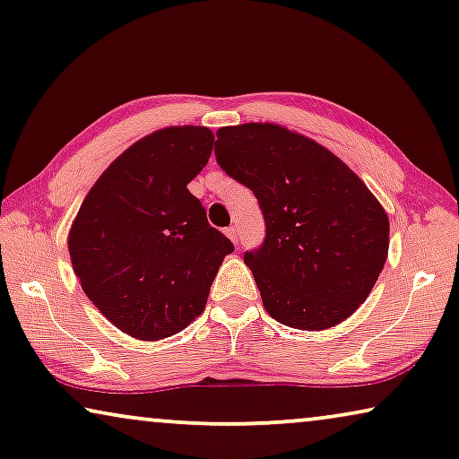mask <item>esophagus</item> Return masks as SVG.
Here are the masks:
<instances>
[{
  "mask_svg": "<svg viewBox=\"0 0 459 459\" xmlns=\"http://www.w3.org/2000/svg\"><path fill=\"white\" fill-rule=\"evenodd\" d=\"M224 232H227V237L230 238L232 243L238 245V230H237V227H229V229H224Z\"/></svg>",
  "mask_w": 459,
  "mask_h": 459,
  "instance_id": "obj_1",
  "label": "esophagus"
}]
</instances>
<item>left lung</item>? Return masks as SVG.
I'll list each match as a JSON object with an SVG mask.
<instances>
[{
  "label": "left lung",
  "instance_id": "8db88e82",
  "mask_svg": "<svg viewBox=\"0 0 459 459\" xmlns=\"http://www.w3.org/2000/svg\"><path fill=\"white\" fill-rule=\"evenodd\" d=\"M216 135V162L255 194L264 214V243L243 259L265 311L297 330H325L352 316L387 257L381 204L338 156L305 135L273 123Z\"/></svg>",
  "mask_w": 459,
  "mask_h": 459
}]
</instances>
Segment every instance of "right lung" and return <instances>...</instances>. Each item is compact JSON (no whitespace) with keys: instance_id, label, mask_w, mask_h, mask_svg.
Masks as SVG:
<instances>
[{"instance_id":"1","label":"right lung","mask_w":459,"mask_h":459,"mask_svg":"<svg viewBox=\"0 0 459 459\" xmlns=\"http://www.w3.org/2000/svg\"><path fill=\"white\" fill-rule=\"evenodd\" d=\"M208 127H167L127 148L88 191L70 230L86 297L111 324L160 340L202 316L230 238L187 183L206 167Z\"/></svg>"}]
</instances>
